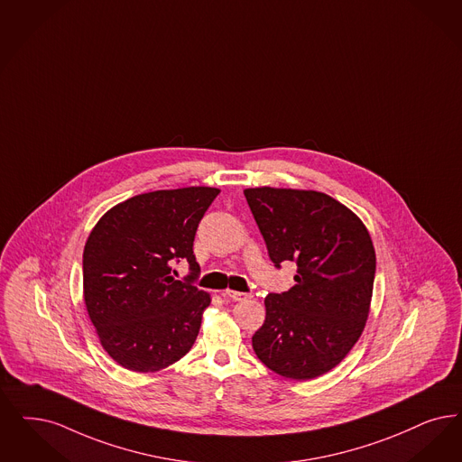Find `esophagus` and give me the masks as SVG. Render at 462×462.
Wrapping results in <instances>:
<instances>
[{
	"label": "esophagus",
	"instance_id": "esophagus-1",
	"mask_svg": "<svg viewBox=\"0 0 462 462\" xmlns=\"http://www.w3.org/2000/svg\"><path fill=\"white\" fill-rule=\"evenodd\" d=\"M223 296L232 299V300H247L251 299V294H245V292H237V291H225Z\"/></svg>",
	"mask_w": 462,
	"mask_h": 462
}]
</instances>
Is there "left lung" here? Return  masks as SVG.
Instances as JSON below:
<instances>
[{"instance_id":"left-lung-1","label":"left lung","mask_w":462,"mask_h":462,"mask_svg":"<svg viewBox=\"0 0 462 462\" xmlns=\"http://www.w3.org/2000/svg\"><path fill=\"white\" fill-rule=\"evenodd\" d=\"M244 196L275 268L297 266L296 285L264 299L253 349L285 378L321 376L349 354L368 319L376 270L368 230L323 192L256 187Z\"/></svg>"}]
</instances>
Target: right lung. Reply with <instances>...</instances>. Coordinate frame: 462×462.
Here are the masks:
<instances>
[{"mask_svg":"<svg viewBox=\"0 0 462 462\" xmlns=\"http://www.w3.org/2000/svg\"><path fill=\"white\" fill-rule=\"evenodd\" d=\"M213 187L154 190L116 204L86 242L84 300L103 349L124 368L151 373L184 357L201 328L209 294L194 285L192 245ZM191 275L175 281L173 262Z\"/></svg>","mask_w":462,"mask_h":462,"instance_id":"1","label":"right lung"}]
</instances>
